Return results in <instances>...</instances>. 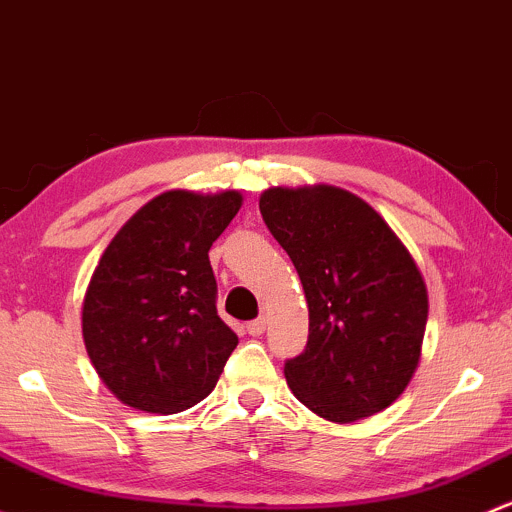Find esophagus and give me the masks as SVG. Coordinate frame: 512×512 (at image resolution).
<instances>
[{"mask_svg": "<svg viewBox=\"0 0 512 512\" xmlns=\"http://www.w3.org/2000/svg\"><path fill=\"white\" fill-rule=\"evenodd\" d=\"M265 328H267L265 319H255L247 324V333H250V336H262V333H265Z\"/></svg>", "mask_w": 512, "mask_h": 512, "instance_id": "obj_1", "label": "esophagus"}]
</instances>
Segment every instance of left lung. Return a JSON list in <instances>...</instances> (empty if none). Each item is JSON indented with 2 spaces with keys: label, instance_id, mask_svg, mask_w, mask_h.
Returning <instances> with one entry per match:
<instances>
[{
  "label": "left lung",
  "instance_id": "left-lung-1",
  "mask_svg": "<svg viewBox=\"0 0 512 512\" xmlns=\"http://www.w3.org/2000/svg\"><path fill=\"white\" fill-rule=\"evenodd\" d=\"M260 213L309 304V341L284 363L287 385L328 422L385 410L412 380L427 328V287L407 247L336 186L267 188Z\"/></svg>",
  "mask_w": 512,
  "mask_h": 512
}]
</instances>
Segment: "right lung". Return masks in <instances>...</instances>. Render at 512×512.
Listing matches in <instances>:
<instances>
[{
    "label": "right lung",
    "instance_id": "add662e5",
    "mask_svg": "<svg viewBox=\"0 0 512 512\" xmlns=\"http://www.w3.org/2000/svg\"><path fill=\"white\" fill-rule=\"evenodd\" d=\"M238 191H166L102 252L83 299V341L107 390L142 412L208 397L238 336L215 309L208 250L240 211Z\"/></svg>",
    "mask_w": 512,
    "mask_h": 512
}]
</instances>
